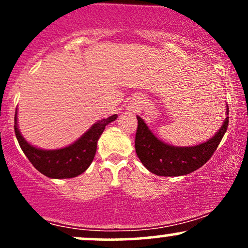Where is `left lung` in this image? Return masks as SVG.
<instances>
[{
  "label": "left lung",
  "mask_w": 248,
  "mask_h": 248,
  "mask_svg": "<svg viewBox=\"0 0 248 248\" xmlns=\"http://www.w3.org/2000/svg\"><path fill=\"white\" fill-rule=\"evenodd\" d=\"M227 116L218 133L204 143L193 147H173L158 140L140 116L135 135V150L144 167L157 176H183L195 171L211 158L229 126Z\"/></svg>",
  "instance_id": "1"
}]
</instances>
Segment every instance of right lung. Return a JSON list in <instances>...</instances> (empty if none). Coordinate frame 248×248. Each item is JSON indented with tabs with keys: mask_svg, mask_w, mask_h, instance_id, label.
Here are the masks:
<instances>
[{
	"mask_svg": "<svg viewBox=\"0 0 248 248\" xmlns=\"http://www.w3.org/2000/svg\"><path fill=\"white\" fill-rule=\"evenodd\" d=\"M116 118L118 115L114 114L107 119H102L93 124L75 143L56 150L39 149L24 140L17 127V110L14 128L19 147L39 172L50 178H72L80 175L90 167L94 158L99 138L105 127Z\"/></svg>",
	"mask_w": 248,
	"mask_h": 248,
	"instance_id": "right-lung-1",
	"label": "right lung"
}]
</instances>
